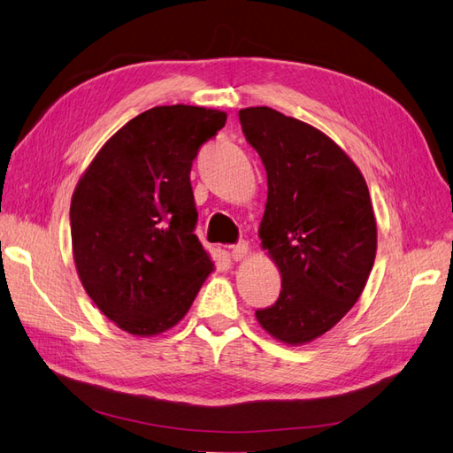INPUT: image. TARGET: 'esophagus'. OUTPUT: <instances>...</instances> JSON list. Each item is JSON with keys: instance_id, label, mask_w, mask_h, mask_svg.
<instances>
[{"instance_id": "1", "label": "esophagus", "mask_w": 453, "mask_h": 453, "mask_svg": "<svg viewBox=\"0 0 453 453\" xmlns=\"http://www.w3.org/2000/svg\"><path fill=\"white\" fill-rule=\"evenodd\" d=\"M249 245L245 243V241H241V243H237L235 247H231V258L234 260H245L249 257Z\"/></svg>"}]
</instances>
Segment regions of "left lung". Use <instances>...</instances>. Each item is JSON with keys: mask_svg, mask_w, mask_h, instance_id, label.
Wrapping results in <instances>:
<instances>
[{"mask_svg": "<svg viewBox=\"0 0 453 453\" xmlns=\"http://www.w3.org/2000/svg\"><path fill=\"white\" fill-rule=\"evenodd\" d=\"M239 121L266 170L258 237L281 276L278 301L257 320L281 343H309L353 309L371 276L378 234L369 187L312 125L266 106L239 110Z\"/></svg>", "mask_w": 453, "mask_h": 453, "instance_id": "8db88e82", "label": "left lung"}]
</instances>
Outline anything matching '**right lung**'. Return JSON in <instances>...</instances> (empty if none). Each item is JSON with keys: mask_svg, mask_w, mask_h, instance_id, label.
<instances>
[{"mask_svg": "<svg viewBox=\"0 0 453 453\" xmlns=\"http://www.w3.org/2000/svg\"><path fill=\"white\" fill-rule=\"evenodd\" d=\"M226 111L157 106L125 123L94 156L71 198L73 260L84 291L136 338L179 324L214 272L193 234L191 165Z\"/></svg>", "mask_w": 453, "mask_h": 453, "instance_id": "obj_1", "label": "right lung"}]
</instances>
